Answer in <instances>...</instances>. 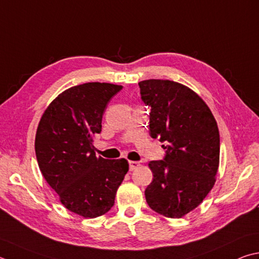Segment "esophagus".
<instances>
[{"mask_svg": "<svg viewBox=\"0 0 259 259\" xmlns=\"http://www.w3.org/2000/svg\"><path fill=\"white\" fill-rule=\"evenodd\" d=\"M140 165L139 162H136V161H130L129 162V170L130 171H134L135 168H137Z\"/></svg>", "mask_w": 259, "mask_h": 259, "instance_id": "obj_1", "label": "esophagus"}]
</instances>
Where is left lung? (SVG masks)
Segmentation results:
<instances>
[{
	"label": "left lung",
	"instance_id": "left-lung-1",
	"mask_svg": "<svg viewBox=\"0 0 259 259\" xmlns=\"http://www.w3.org/2000/svg\"><path fill=\"white\" fill-rule=\"evenodd\" d=\"M150 107L149 135L164 143L163 159L149 162L153 181L145 197L150 208L166 218L195 209L215 183L220 162L218 123L206 103L183 84L148 79L138 82Z\"/></svg>",
	"mask_w": 259,
	"mask_h": 259
}]
</instances>
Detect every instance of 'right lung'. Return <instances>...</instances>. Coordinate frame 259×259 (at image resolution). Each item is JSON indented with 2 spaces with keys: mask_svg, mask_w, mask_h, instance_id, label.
I'll use <instances>...</instances> for the list:
<instances>
[{
  "mask_svg": "<svg viewBox=\"0 0 259 259\" xmlns=\"http://www.w3.org/2000/svg\"><path fill=\"white\" fill-rule=\"evenodd\" d=\"M121 89L106 82L69 88L49 105L37 128L35 152L41 175L65 208L83 218L112 208L129 170L124 158L97 157L93 145L107 104Z\"/></svg>",
  "mask_w": 259,
  "mask_h": 259,
  "instance_id": "1",
  "label": "right lung"
}]
</instances>
